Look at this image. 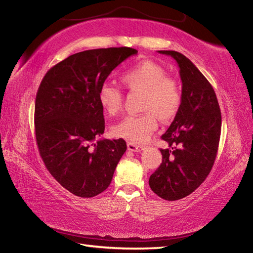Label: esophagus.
Masks as SVG:
<instances>
[{"instance_id":"1","label":"esophagus","mask_w":253,"mask_h":253,"mask_svg":"<svg viewBox=\"0 0 253 253\" xmlns=\"http://www.w3.org/2000/svg\"><path fill=\"white\" fill-rule=\"evenodd\" d=\"M127 148H128V151H130V152H140L144 148V146H143V145H137L135 143L128 142L127 143Z\"/></svg>"}]
</instances>
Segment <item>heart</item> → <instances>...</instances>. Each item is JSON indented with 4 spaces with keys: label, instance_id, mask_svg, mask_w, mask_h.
Returning <instances> with one entry per match:
<instances>
[{
    "label": "heart",
    "instance_id": "1",
    "mask_svg": "<svg viewBox=\"0 0 253 253\" xmlns=\"http://www.w3.org/2000/svg\"><path fill=\"white\" fill-rule=\"evenodd\" d=\"M129 92L143 93L142 115L127 116L113 127V135L130 143L146 142L157 128V117L169 122L176 116L182 105V88L176 80L158 63L145 60L126 70L121 77ZM98 102L106 114L116 115L123 104L122 91L109 83L98 89Z\"/></svg>",
    "mask_w": 253,
    "mask_h": 253
}]
</instances>
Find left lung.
<instances>
[{
    "label": "left lung",
    "mask_w": 253,
    "mask_h": 253,
    "mask_svg": "<svg viewBox=\"0 0 253 253\" xmlns=\"http://www.w3.org/2000/svg\"><path fill=\"white\" fill-rule=\"evenodd\" d=\"M179 67L182 105L162 139L169 148L161 149L162 163L151 177L154 193L168 201L185 198L202 184L211 172L219 148L221 110L214 89L185 55L161 50Z\"/></svg>",
    "instance_id": "8db88e82"
}]
</instances>
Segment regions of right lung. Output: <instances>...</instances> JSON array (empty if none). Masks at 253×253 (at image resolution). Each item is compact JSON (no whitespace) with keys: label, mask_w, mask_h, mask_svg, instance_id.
<instances>
[{"label":"right lung","mask_w":253,"mask_h":253,"mask_svg":"<svg viewBox=\"0 0 253 253\" xmlns=\"http://www.w3.org/2000/svg\"><path fill=\"white\" fill-rule=\"evenodd\" d=\"M138 51L127 46L85 50L46 72L38 89L34 127L40 156L57 182L79 198L109 186L127 145L97 139L105 131L98 89L115 68Z\"/></svg>","instance_id":"add662e5"}]
</instances>
